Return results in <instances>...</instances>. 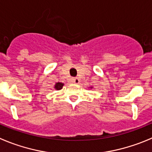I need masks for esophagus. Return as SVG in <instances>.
I'll return each instance as SVG.
<instances>
[{
	"instance_id": "1",
	"label": "esophagus",
	"mask_w": 152,
	"mask_h": 152,
	"mask_svg": "<svg viewBox=\"0 0 152 152\" xmlns=\"http://www.w3.org/2000/svg\"><path fill=\"white\" fill-rule=\"evenodd\" d=\"M72 82H73V83H74V84H79V79H78L77 77L73 78V79H72Z\"/></svg>"
}]
</instances>
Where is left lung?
I'll list each match as a JSON object with an SVG mask.
<instances>
[{"instance_id": "obj_1", "label": "left lung", "mask_w": 152, "mask_h": 152, "mask_svg": "<svg viewBox=\"0 0 152 152\" xmlns=\"http://www.w3.org/2000/svg\"><path fill=\"white\" fill-rule=\"evenodd\" d=\"M91 88H92V87H91Z\"/></svg>"}]
</instances>
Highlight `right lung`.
<instances>
[{
  "instance_id": "1",
  "label": "right lung",
  "mask_w": 152,
  "mask_h": 152,
  "mask_svg": "<svg viewBox=\"0 0 152 152\" xmlns=\"http://www.w3.org/2000/svg\"><path fill=\"white\" fill-rule=\"evenodd\" d=\"M63 86H64V83H57L54 86V88L57 90H61V88H63Z\"/></svg>"
}]
</instances>
